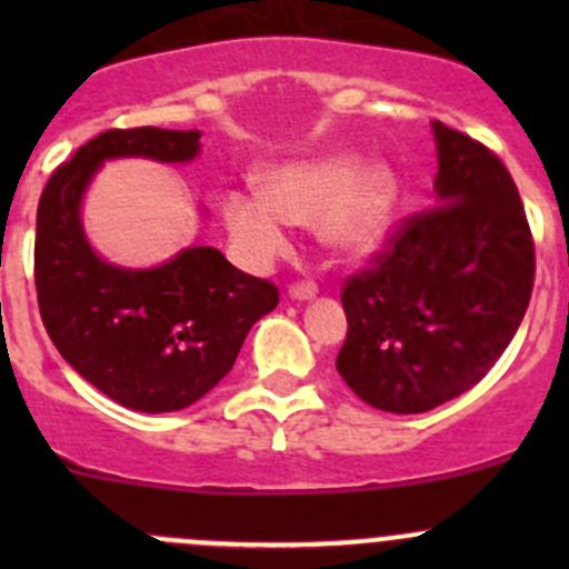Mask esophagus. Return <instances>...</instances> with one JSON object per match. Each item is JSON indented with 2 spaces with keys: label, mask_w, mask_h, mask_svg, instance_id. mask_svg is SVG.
<instances>
[{
  "label": "esophagus",
  "mask_w": 569,
  "mask_h": 569,
  "mask_svg": "<svg viewBox=\"0 0 569 569\" xmlns=\"http://www.w3.org/2000/svg\"><path fill=\"white\" fill-rule=\"evenodd\" d=\"M317 295H319V289H317V283H311V280H302V283L289 286L291 300H313Z\"/></svg>",
  "instance_id": "34e87169"
}]
</instances>
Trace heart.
Instances as JSON below:
<instances>
[{"mask_svg":"<svg viewBox=\"0 0 569 569\" xmlns=\"http://www.w3.org/2000/svg\"><path fill=\"white\" fill-rule=\"evenodd\" d=\"M399 203V178L386 164L360 170L352 153L274 164L261 187H237L222 198L233 250L261 269L289 248L291 222H317L321 242L341 256H369L386 242Z\"/></svg>","mask_w":569,"mask_h":569,"instance_id":"1","label":"heart"}]
</instances>
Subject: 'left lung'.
Here are the masks:
<instances>
[{
  "instance_id": "left-lung-1",
  "label": "left lung",
  "mask_w": 569,
  "mask_h": 569,
  "mask_svg": "<svg viewBox=\"0 0 569 569\" xmlns=\"http://www.w3.org/2000/svg\"><path fill=\"white\" fill-rule=\"evenodd\" d=\"M435 209L412 214L343 283L336 369L386 412H427L473 388L518 332L533 289V239L501 159L432 120Z\"/></svg>"
}]
</instances>
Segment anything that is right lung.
I'll return each instance as SVG.
<instances>
[{"label":"right lung","instance_id":"1","mask_svg":"<svg viewBox=\"0 0 569 569\" xmlns=\"http://www.w3.org/2000/svg\"><path fill=\"white\" fill-rule=\"evenodd\" d=\"M198 151L194 129H109L62 162L40 194V319L62 358L129 410L173 412L209 393L233 369L250 327L278 306L269 280L214 248H187L151 269L114 267L90 248L79 209L107 159L192 162Z\"/></svg>","mask_w":569,"mask_h":569}]
</instances>
